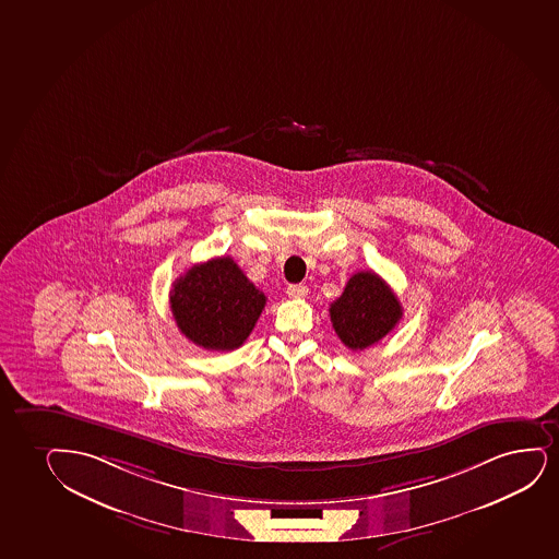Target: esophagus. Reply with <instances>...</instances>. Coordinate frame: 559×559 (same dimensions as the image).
Returning <instances> with one entry per match:
<instances>
[{
	"label": "esophagus",
	"instance_id": "1",
	"mask_svg": "<svg viewBox=\"0 0 559 559\" xmlns=\"http://www.w3.org/2000/svg\"><path fill=\"white\" fill-rule=\"evenodd\" d=\"M286 294L289 297H294V299H304L309 294V288L304 286V284H289L288 288H286Z\"/></svg>",
	"mask_w": 559,
	"mask_h": 559
}]
</instances>
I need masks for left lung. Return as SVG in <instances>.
Segmentation results:
<instances>
[{
  "mask_svg": "<svg viewBox=\"0 0 559 559\" xmlns=\"http://www.w3.org/2000/svg\"><path fill=\"white\" fill-rule=\"evenodd\" d=\"M331 324L350 350H364L379 343L397 325L403 309L377 273L359 271L346 283L343 296L330 307Z\"/></svg>",
  "mask_w": 559,
  "mask_h": 559,
  "instance_id": "obj_1",
  "label": "left lung"
}]
</instances>
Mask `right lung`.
Wrapping results in <instances>:
<instances>
[{"label": "right lung", "instance_id": "obj_1", "mask_svg": "<svg viewBox=\"0 0 559 559\" xmlns=\"http://www.w3.org/2000/svg\"><path fill=\"white\" fill-rule=\"evenodd\" d=\"M265 301L229 255L192 265L169 294L180 333L193 345L218 352L235 350L247 341Z\"/></svg>", "mask_w": 559, "mask_h": 559}]
</instances>
